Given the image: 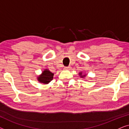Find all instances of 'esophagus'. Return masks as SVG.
<instances>
[{
  "label": "esophagus",
  "mask_w": 129,
  "mask_h": 129,
  "mask_svg": "<svg viewBox=\"0 0 129 129\" xmlns=\"http://www.w3.org/2000/svg\"><path fill=\"white\" fill-rule=\"evenodd\" d=\"M70 69H71V67L70 66L64 67V70H70Z\"/></svg>",
  "instance_id": "1"
}]
</instances>
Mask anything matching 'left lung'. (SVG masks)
I'll use <instances>...</instances> for the list:
<instances>
[{
    "mask_svg": "<svg viewBox=\"0 0 129 129\" xmlns=\"http://www.w3.org/2000/svg\"><path fill=\"white\" fill-rule=\"evenodd\" d=\"M79 74H80V75H80V76H81V77H84V76H85V75H84V76H82V73H79Z\"/></svg>",
    "mask_w": 129,
    "mask_h": 129,
    "instance_id": "obj_1",
    "label": "left lung"
}]
</instances>
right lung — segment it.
<instances>
[{"mask_svg": "<svg viewBox=\"0 0 129 129\" xmlns=\"http://www.w3.org/2000/svg\"><path fill=\"white\" fill-rule=\"evenodd\" d=\"M53 78V73L50 72L49 70L46 69L42 73V75L39 76L38 80L44 84H47Z\"/></svg>", "mask_w": 129, "mask_h": 129, "instance_id": "1", "label": "right lung"}]
</instances>
